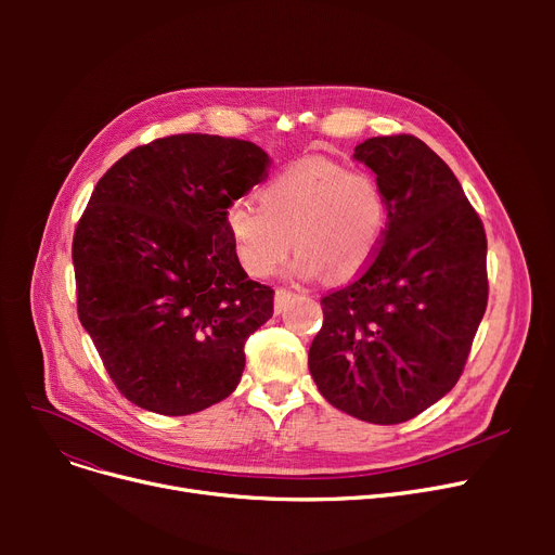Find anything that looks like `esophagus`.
Here are the masks:
<instances>
[{"label": "esophagus", "mask_w": 555, "mask_h": 555, "mask_svg": "<svg viewBox=\"0 0 555 555\" xmlns=\"http://www.w3.org/2000/svg\"><path fill=\"white\" fill-rule=\"evenodd\" d=\"M293 297H295V293H289V289H285V287H279L276 295H274V310L281 312Z\"/></svg>", "instance_id": "esophagus-1"}]
</instances>
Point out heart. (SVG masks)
I'll list each match as a JSON object with an SVG mask.
<instances>
[{"label":"heart","mask_w":555,"mask_h":555,"mask_svg":"<svg viewBox=\"0 0 555 555\" xmlns=\"http://www.w3.org/2000/svg\"><path fill=\"white\" fill-rule=\"evenodd\" d=\"M387 227L389 202L380 182L324 157L301 159L276 175L258 191V207L233 202L224 211L231 249L256 279L274 274L295 243V276L328 272L333 281H346L375 258Z\"/></svg>","instance_id":"1"}]
</instances>
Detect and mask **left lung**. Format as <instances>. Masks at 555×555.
<instances>
[{
	"label": "left lung",
	"instance_id": "1",
	"mask_svg": "<svg viewBox=\"0 0 555 555\" xmlns=\"http://www.w3.org/2000/svg\"><path fill=\"white\" fill-rule=\"evenodd\" d=\"M353 159L385 189L389 227L371 266L322 299L308 366L337 410L396 425L441 400L468 360L488 304L486 231L421 139L371 137Z\"/></svg>",
	"mask_w": 555,
	"mask_h": 555
}]
</instances>
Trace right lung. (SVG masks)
<instances>
[{
	"label": "right lung",
	"instance_id": "1",
	"mask_svg": "<svg viewBox=\"0 0 555 555\" xmlns=\"http://www.w3.org/2000/svg\"><path fill=\"white\" fill-rule=\"evenodd\" d=\"M270 164L251 141L172 134L99 180L72 247L78 319L141 410L186 416L238 387L245 341L272 317L274 289L241 268L224 211Z\"/></svg>",
	"mask_w": 555,
	"mask_h": 555
}]
</instances>
